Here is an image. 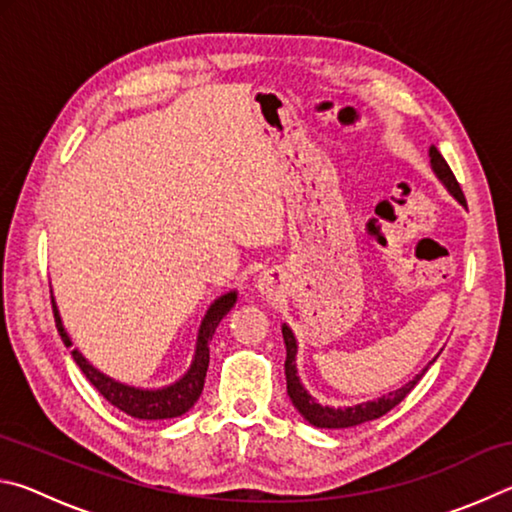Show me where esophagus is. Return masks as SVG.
<instances>
[{
	"label": "esophagus",
	"instance_id": "1",
	"mask_svg": "<svg viewBox=\"0 0 512 512\" xmlns=\"http://www.w3.org/2000/svg\"><path fill=\"white\" fill-rule=\"evenodd\" d=\"M277 284H280V275H277L275 271H264V273H259V277H257V289L266 298L275 296Z\"/></svg>",
	"mask_w": 512,
	"mask_h": 512
}]
</instances>
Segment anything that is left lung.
Masks as SVG:
<instances>
[{
  "instance_id": "8db88e82",
  "label": "left lung",
  "mask_w": 512,
  "mask_h": 512,
  "mask_svg": "<svg viewBox=\"0 0 512 512\" xmlns=\"http://www.w3.org/2000/svg\"><path fill=\"white\" fill-rule=\"evenodd\" d=\"M429 162H431V171L436 173V178L443 183L447 192L452 194L463 207H467L465 196L461 192V185L456 183L452 169H449V164L445 162V158L440 155V151L433 144L429 146ZM282 336H284V345H287V361H284L287 393L302 418H305L309 424H314V427H318V429H348V427H357V424L381 418V415H386L393 409V406L400 404L404 397L413 391V386L422 379L427 368L438 359V357H433L427 363V368H422V372H418V375H415L411 381H406L402 388H397V391H393V393H386V395L375 397V400H368V402H359L352 406H339V409H334V406H329V404H320L316 397L309 395L307 388L302 386V381L298 377V366H296L298 341H296V334H293V329L287 323H282Z\"/></svg>"
}]
</instances>
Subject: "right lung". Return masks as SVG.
<instances>
[{
  "label": "right lung",
  "mask_w": 512,
  "mask_h": 512,
  "mask_svg": "<svg viewBox=\"0 0 512 512\" xmlns=\"http://www.w3.org/2000/svg\"><path fill=\"white\" fill-rule=\"evenodd\" d=\"M235 302H237L235 289L225 291L219 298L212 300V305L207 307L205 316L201 320V327H198L192 363H189V368L183 372V375H180L176 381H171V384H167V386L142 388V386L124 384V381H119V379H112L110 375H106V372L94 368L92 363L83 357L79 348L72 350V357L76 361V366L83 370V375L90 379V384L97 388V391L106 397L112 406H117L119 411L131 415V418H137V420L178 418V415H183L192 409L198 397H201V393H203L207 366H210L212 334L216 332V327H219L221 318L228 314L232 307H235ZM51 307H54V318H56L60 339H63L67 348H72L74 343H72V339H69L67 329L63 325V318H60L54 291H51Z\"/></svg>",
  "instance_id": "add662e5"
}]
</instances>
